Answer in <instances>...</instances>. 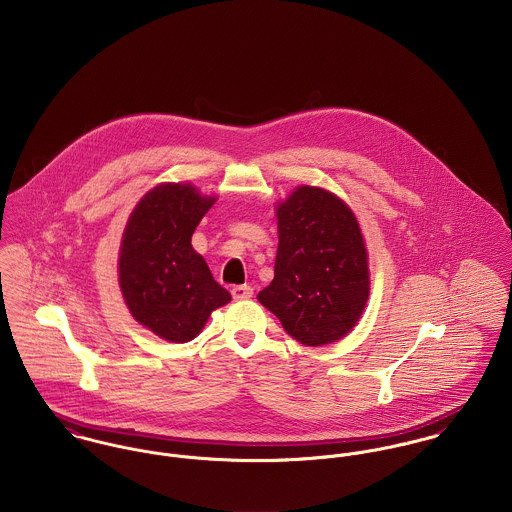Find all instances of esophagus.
<instances>
[{"label": "esophagus", "instance_id": "1", "mask_svg": "<svg viewBox=\"0 0 512 512\" xmlns=\"http://www.w3.org/2000/svg\"><path fill=\"white\" fill-rule=\"evenodd\" d=\"M252 293H254V290H252L250 286H234V288H232V297H234L236 301L250 299V297H252Z\"/></svg>", "mask_w": 512, "mask_h": 512}]
</instances>
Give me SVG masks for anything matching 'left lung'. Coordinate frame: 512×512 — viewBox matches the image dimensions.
I'll return each instance as SVG.
<instances>
[{"instance_id":"8db88e82","label":"left lung","mask_w":512,"mask_h":512,"mask_svg":"<svg viewBox=\"0 0 512 512\" xmlns=\"http://www.w3.org/2000/svg\"><path fill=\"white\" fill-rule=\"evenodd\" d=\"M274 280L258 293L295 341L335 343L365 311L370 278L359 220L337 195L301 185L278 205Z\"/></svg>"}]
</instances>
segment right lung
Instances as JSON below:
<instances>
[{
    "label": "right lung",
    "mask_w": 512,
    "mask_h": 512,
    "mask_svg": "<svg viewBox=\"0 0 512 512\" xmlns=\"http://www.w3.org/2000/svg\"><path fill=\"white\" fill-rule=\"evenodd\" d=\"M215 201L191 183H161L147 191L126 222L120 290L134 319L165 341L195 339L211 313L230 301L191 246L197 224Z\"/></svg>",
    "instance_id": "1"
}]
</instances>
